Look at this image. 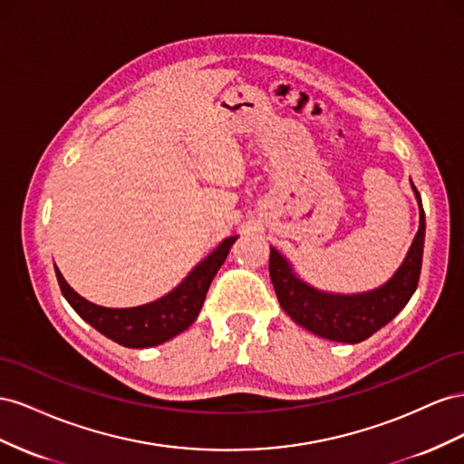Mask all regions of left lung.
<instances>
[{"mask_svg":"<svg viewBox=\"0 0 464 464\" xmlns=\"http://www.w3.org/2000/svg\"><path fill=\"white\" fill-rule=\"evenodd\" d=\"M414 187V184H412ZM420 204V229L408 250L402 266L391 280L369 294L360 295H333L323 294L291 272L287 260L270 250V277L282 309L309 333L334 342L357 343L372 336L381 326L391 323L399 314L420 282L423 235H426V218L420 200V192L414 187Z\"/></svg>","mask_w":464,"mask_h":464,"instance_id":"obj_1","label":"left lung"}]
</instances>
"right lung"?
Wrapping results in <instances>:
<instances>
[{"mask_svg": "<svg viewBox=\"0 0 464 464\" xmlns=\"http://www.w3.org/2000/svg\"><path fill=\"white\" fill-rule=\"evenodd\" d=\"M235 237H227L214 253L204 258L198 266L188 274L177 289L169 295L157 299L153 303L131 309H107L99 307L95 303H89L82 295L65 284L60 270L56 268V277L63 297L68 299L73 311L87 321L92 328H97L101 334L121 343L126 348H150L163 343L173 336L187 330L200 313L208 287L214 280V276L221 268L229 255V248L235 243Z\"/></svg>", "mask_w": 464, "mask_h": 464, "instance_id": "add662e5", "label": "right lung"}]
</instances>
